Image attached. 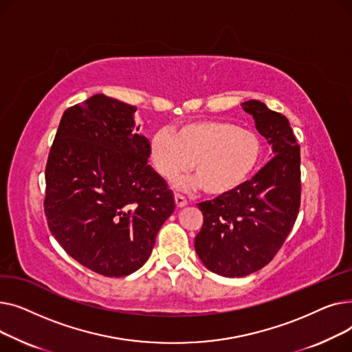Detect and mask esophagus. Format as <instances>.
I'll list each match as a JSON object with an SVG mask.
<instances>
[{
  "label": "esophagus",
  "mask_w": 352,
  "mask_h": 352,
  "mask_svg": "<svg viewBox=\"0 0 352 352\" xmlns=\"http://www.w3.org/2000/svg\"><path fill=\"white\" fill-rule=\"evenodd\" d=\"M174 199H175V206H177L178 208H181V207H186V206H187V199H186V197H182L181 194H174Z\"/></svg>",
  "instance_id": "esophagus-1"
}]
</instances>
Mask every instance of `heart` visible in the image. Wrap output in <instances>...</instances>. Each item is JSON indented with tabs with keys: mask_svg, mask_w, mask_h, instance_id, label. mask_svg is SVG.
I'll return each instance as SVG.
<instances>
[{
	"mask_svg": "<svg viewBox=\"0 0 352 352\" xmlns=\"http://www.w3.org/2000/svg\"><path fill=\"white\" fill-rule=\"evenodd\" d=\"M260 137L230 122L195 121L181 125L175 134L161 128L150 138L154 170L173 179L192 168L197 177L179 178L184 190L204 188L210 197H226L247 184L263 160Z\"/></svg>",
	"mask_w": 352,
	"mask_h": 352,
	"instance_id": "b5f03b06",
	"label": "heart"
}]
</instances>
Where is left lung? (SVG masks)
Masks as SVG:
<instances>
[{
  "label": "left lung",
  "instance_id": "8db88e82",
  "mask_svg": "<svg viewBox=\"0 0 352 352\" xmlns=\"http://www.w3.org/2000/svg\"><path fill=\"white\" fill-rule=\"evenodd\" d=\"M243 107L275 155L235 192L199 202L204 224L194 243L204 265L230 278L271 263L301 204L300 145L288 120L260 101L251 100Z\"/></svg>",
  "mask_w": 352,
  "mask_h": 352
}]
</instances>
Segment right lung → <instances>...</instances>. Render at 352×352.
I'll return each instance as SVG.
<instances>
[{"label":"right lung","instance_id":"obj_1","mask_svg":"<svg viewBox=\"0 0 352 352\" xmlns=\"http://www.w3.org/2000/svg\"><path fill=\"white\" fill-rule=\"evenodd\" d=\"M135 107L97 94L65 109L45 166L44 212L74 260L104 276L141 268L175 208L148 165Z\"/></svg>","mask_w":352,"mask_h":352}]
</instances>
